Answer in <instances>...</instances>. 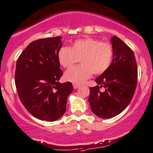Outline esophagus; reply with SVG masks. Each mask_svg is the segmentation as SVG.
Here are the masks:
<instances>
[{"label": "esophagus", "instance_id": "34e87169", "mask_svg": "<svg viewBox=\"0 0 153 153\" xmlns=\"http://www.w3.org/2000/svg\"><path fill=\"white\" fill-rule=\"evenodd\" d=\"M79 87H80V85H79L73 84V88H74V89H78Z\"/></svg>", "mask_w": 153, "mask_h": 153}]
</instances>
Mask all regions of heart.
Wrapping results in <instances>:
<instances>
[{"label":"heart","instance_id":"obj_1","mask_svg":"<svg viewBox=\"0 0 153 153\" xmlns=\"http://www.w3.org/2000/svg\"><path fill=\"white\" fill-rule=\"evenodd\" d=\"M113 48L107 42L93 38L79 39L72 47L63 46L58 54L60 64L69 68L80 59L81 65L69 68L65 73V79L73 84H82L92 73L102 74L109 68L113 59Z\"/></svg>","mask_w":153,"mask_h":153}]
</instances>
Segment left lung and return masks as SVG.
<instances>
[{"label":"left lung","mask_w":153,"mask_h":153,"mask_svg":"<svg viewBox=\"0 0 153 153\" xmlns=\"http://www.w3.org/2000/svg\"><path fill=\"white\" fill-rule=\"evenodd\" d=\"M113 59L105 72L95 79L98 85L90 88L88 101L94 114L110 119L128 107L136 88L138 68L132 50L117 36L111 38ZM104 86L105 90L100 91Z\"/></svg>","instance_id":"1"}]
</instances>
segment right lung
Wrapping results in <instances>:
<instances>
[{"mask_svg":"<svg viewBox=\"0 0 153 153\" xmlns=\"http://www.w3.org/2000/svg\"><path fill=\"white\" fill-rule=\"evenodd\" d=\"M62 37L32 42L20 54L16 63L15 82L20 101L36 119L56 121L64 114L72 83H60L63 75L58 54Z\"/></svg>","mask_w":153,"mask_h":153,"instance_id":"obj_1","label":"right lung"}]
</instances>
